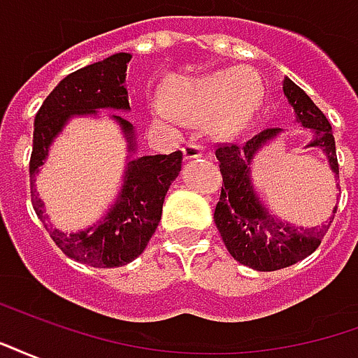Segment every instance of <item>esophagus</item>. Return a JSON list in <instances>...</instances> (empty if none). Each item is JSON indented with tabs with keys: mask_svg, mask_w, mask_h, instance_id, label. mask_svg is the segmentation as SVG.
<instances>
[{
	"mask_svg": "<svg viewBox=\"0 0 358 358\" xmlns=\"http://www.w3.org/2000/svg\"><path fill=\"white\" fill-rule=\"evenodd\" d=\"M184 159H197V157L205 155V148L197 140H189L184 145Z\"/></svg>",
	"mask_w": 358,
	"mask_h": 358,
	"instance_id": "obj_1",
	"label": "esophagus"
}]
</instances>
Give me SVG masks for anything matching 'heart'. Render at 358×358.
Masks as SVG:
<instances>
[{
  "label": "heart",
  "instance_id": "1",
  "mask_svg": "<svg viewBox=\"0 0 358 358\" xmlns=\"http://www.w3.org/2000/svg\"><path fill=\"white\" fill-rule=\"evenodd\" d=\"M261 103V86L253 74L218 71L197 78H178L169 86V99L159 97L151 109L159 118H209L215 132L230 134L248 122Z\"/></svg>",
  "mask_w": 358,
  "mask_h": 358
}]
</instances>
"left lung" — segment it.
Masks as SVG:
<instances>
[{
	"mask_svg": "<svg viewBox=\"0 0 358 358\" xmlns=\"http://www.w3.org/2000/svg\"><path fill=\"white\" fill-rule=\"evenodd\" d=\"M284 94L295 109L297 120L315 132V140L308 145L322 149L330 161L331 171L336 172V178H339L336 140L328 118L289 78L284 80ZM280 132V128H266L248 141H224L217 143L215 148L224 184L220 187V197L215 207V222L218 232L222 236L226 249L238 263L261 272L292 266L315 253L336 217L334 215L328 224H322V228L318 226L305 230L280 222L278 218L274 220L259 203L249 178V164L257 149L276 138Z\"/></svg>",
	"mask_w": 358,
	"mask_h": 358,
	"instance_id": "obj_1",
	"label": "left lung"
}]
</instances>
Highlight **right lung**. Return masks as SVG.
<instances>
[{
  "mask_svg": "<svg viewBox=\"0 0 358 358\" xmlns=\"http://www.w3.org/2000/svg\"><path fill=\"white\" fill-rule=\"evenodd\" d=\"M130 53H117L99 63L71 73L59 82L34 118V143L30 155V194L36 215L42 218L43 228L65 255L74 261L99 268H115L134 261L148 248L151 236L163 213L164 195L182 169V151L171 155H148L128 163L126 184L117 205L110 209L101 224L78 234L55 230L43 215V203L34 194V174L48 155L51 140L61 132L71 115L94 113L95 109H130L124 88L126 65ZM130 136L132 124L115 117ZM134 149V143H132Z\"/></svg>",
  "mask_w": 358,
  "mask_h": 358,
  "instance_id": "right-lung-1",
  "label": "right lung"
}]
</instances>
